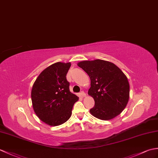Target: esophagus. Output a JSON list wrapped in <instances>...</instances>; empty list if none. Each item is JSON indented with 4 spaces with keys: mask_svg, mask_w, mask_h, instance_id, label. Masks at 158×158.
I'll return each instance as SVG.
<instances>
[{
    "mask_svg": "<svg viewBox=\"0 0 158 158\" xmlns=\"http://www.w3.org/2000/svg\"><path fill=\"white\" fill-rule=\"evenodd\" d=\"M80 96L81 98H85L86 96V94L83 92V91H81V92L80 93Z\"/></svg>",
    "mask_w": 158,
    "mask_h": 158,
    "instance_id": "obj_1",
    "label": "esophagus"
}]
</instances>
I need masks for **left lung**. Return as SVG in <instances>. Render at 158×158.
I'll return each instance as SVG.
<instances>
[{"label": "left lung", "mask_w": 158, "mask_h": 158, "mask_svg": "<svg viewBox=\"0 0 158 158\" xmlns=\"http://www.w3.org/2000/svg\"><path fill=\"white\" fill-rule=\"evenodd\" d=\"M77 65L91 80L88 95L95 101L91 114L102 120L119 115L129 100V83L124 73L112 62L100 59L81 61Z\"/></svg>", "instance_id": "1"}]
</instances>
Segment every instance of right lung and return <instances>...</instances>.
<instances>
[{
	"mask_svg": "<svg viewBox=\"0 0 158 158\" xmlns=\"http://www.w3.org/2000/svg\"><path fill=\"white\" fill-rule=\"evenodd\" d=\"M71 62H58L46 68L35 81L31 97L33 109L42 122L58 126L70 118L79 97L69 90L67 74Z\"/></svg>",
	"mask_w": 158,
	"mask_h": 158,
	"instance_id": "1",
	"label": "right lung"
}]
</instances>
